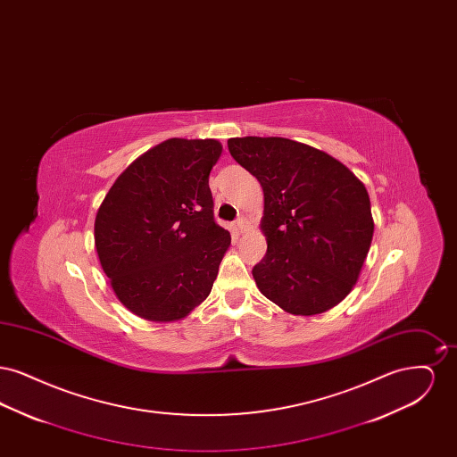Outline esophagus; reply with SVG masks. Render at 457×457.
Returning a JSON list of instances; mask_svg holds the SVG:
<instances>
[{
	"mask_svg": "<svg viewBox=\"0 0 457 457\" xmlns=\"http://www.w3.org/2000/svg\"><path fill=\"white\" fill-rule=\"evenodd\" d=\"M237 228H238L239 233H245V231L248 229V222H246V219L238 218V220H237Z\"/></svg>",
	"mask_w": 457,
	"mask_h": 457,
	"instance_id": "34e87169",
	"label": "esophagus"
}]
</instances>
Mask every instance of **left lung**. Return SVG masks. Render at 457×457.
I'll return each instance as SVG.
<instances>
[{"instance_id": "1", "label": "left lung", "mask_w": 457, "mask_h": 457, "mask_svg": "<svg viewBox=\"0 0 457 457\" xmlns=\"http://www.w3.org/2000/svg\"><path fill=\"white\" fill-rule=\"evenodd\" d=\"M228 149L263 190L267 253L252 270L262 295L293 315L341 303L373 237L365 185L332 155L289 138H229Z\"/></svg>"}]
</instances>
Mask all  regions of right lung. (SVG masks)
<instances>
[{
  "label": "right lung",
  "mask_w": 457,
  "mask_h": 457,
  "mask_svg": "<svg viewBox=\"0 0 457 457\" xmlns=\"http://www.w3.org/2000/svg\"><path fill=\"white\" fill-rule=\"evenodd\" d=\"M218 140L170 138L140 155L104 196L94 239L118 300L153 322L187 317L218 278L231 235L214 219Z\"/></svg>",
  "instance_id": "add662e5"
}]
</instances>
